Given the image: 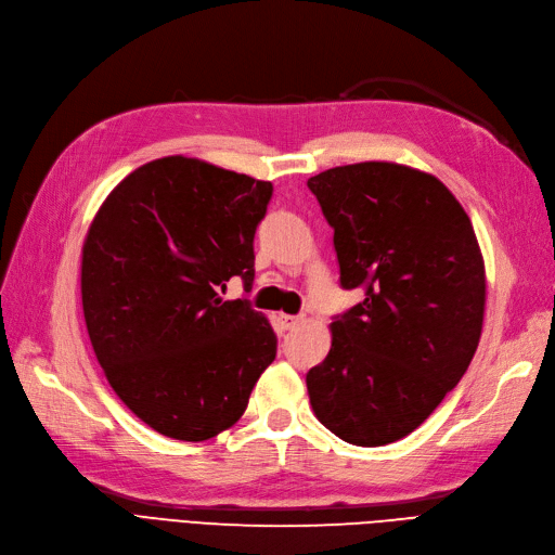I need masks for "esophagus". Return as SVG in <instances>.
I'll list each match as a JSON object with an SVG mask.
<instances>
[{"label": "esophagus", "mask_w": 555, "mask_h": 555, "mask_svg": "<svg viewBox=\"0 0 555 555\" xmlns=\"http://www.w3.org/2000/svg\"><path fill=\"white\" fill-rule=\"evenodd\" d=\"M301 315H285V313H281L279 315V325L283 327V330H295L299 323H301Z\"/></svg>", "instance_id": "1"}]
</instances>
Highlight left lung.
I'll use <instances>...</instances> for the list:
<instances>
[{
    "instance_id": "1",
    "label": "left lung",
    "mask_w": 555,
    "mask_h": 555,
    "mask_svg": "<svg viewBox=\"0 0 555 555\" xmlns=\"http://www.w3.org/2000/svg\"><path fill=\"white\" fill-rule=\"evenodd\" d=\"M327 223L344 288L366 297L336 315L332 348L307 373L315 417L350 444L413 434L466 373L487 304L470 217L438 177L364 160L307 182Z\"/></svg>"
}]
</instances>
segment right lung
Returning <instances> with one entry per match:
<instances>
[{
  "label": "right lung",
  "instance_id": "right-lung-1",
  "mask_svg": "<svg viewBox=\"0 0 555 555\" xmlns=\"http://www.w3.org/2000/svg\"><path fill=\"white\" fill-rule=\"evenodd\" d=\"M272 184L164 156L111 191L80 264L89 341L115 395L160 436L203 442L235 424L276 336L232 276L254 283V235Z\"/></svg>",
  "mask_w": 555,
  "mask_h": 555
}]
</instances>
